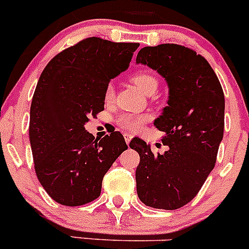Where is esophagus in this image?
Segmentation results:
<instances>
[{
    "label": "esophagus",
    "instance_id": "1",
    "mask_svg": "<svg viewBox=\"0 0 249 249\" xmlns=\"http://www.w3.org/2000/svg\"><path fill=\"white\" fill-rule=\"evenodd\" d=\"M123 137H124V141H126L127 144H128L129 142H131L132 135H129V133H124V135H123Z\"/></svg>",
    "mask_w": 249,
    "mask_h": 249
}]
</instances>
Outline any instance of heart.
Masks as SVG:
<instances>
[{
    "mask_svg": "<svg viewBox=\"0 0 249 249\" xmlns=\"http://www.w3.org/2000/svg\"><path fill=\"white\" fill-rule=\"evenodd\" d=\"M131 81L137 86L138 89L143 93L149 94L156 92L158 87V80L157 77L153 73L148 71H138L136 73H133L131 76ZM114 96V89L113 86L109 83L107 85L105 89V100L111 101ZM148 120V116L147 114H131V113H124L121 114L118 117L117 123L118 126L121 127L124 131H137L138 128H141V126L146 121Z\"/></svg>",
    "mask_w": 249,
    "mask_h": 249,
    "instance_id": "1",
    "label": "heart"
}]
</instances>
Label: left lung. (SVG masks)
I'll list each match as a JSON object with an SVG mask.
<instances>
[{"mask_svg":"<svg viewBox=\"0 0 249 249\" xmlns=\"http://www.w3.org/2000/svg\"><path fill=\"white\" fill-rule=\"evenodd\" d=\"M136 62L157 71L169 89L163 113L155 121L168 149L155 155L141 138L129 143L140 155L137 195L146 206L177 210L195 198L214 168L223 138V89L207 59L184 46L143 47Z\"/></svg>","mask_w":249,"mask_h":249,"instance_id":"left-lung-1","label":"left lung"}]
</instances>
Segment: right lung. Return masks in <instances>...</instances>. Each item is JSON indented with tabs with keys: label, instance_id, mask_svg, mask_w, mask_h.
I'll use <instances>...</instances> for the list:
<instances>
[{
	"label": "right lung",
	"instance_id": "right-lung-1",
	"mask_svg": "<svg viewBox=\"0 0 249 249\" xmlns=\"http://www.w3.org/2000/svg\"><path fill=\"white\" fill-rule=\"evenodd\" d=\"M140 43L89 37L51 59L30 112L35 171L51 198L68 207L98 198L103 176L127 147L120 132L94 140L85 124L105 109L109 81L126 71Z\"/></svg>",
	"mask_w": 249,
	"mask_h": 249
}]
</instances>
